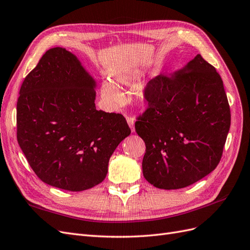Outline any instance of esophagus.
Masks as SVG:
<instances>
[{
  "mask_svg": "<svg viewBox=\"0 0 250 250\" xmlns=\"http://www.w3.org/2000/svg\"><path fill=\"white\" fill-rule=\"evenodd\" d=\"M126 122H127L128 125H130V127H131L132 133H135V125H134L135 122H134V119L132 117H126Z\"/></svg>",
  "mask_w": 250,
  "mask_h": 250,
  "instance_id": "esophagus-1",
  "label": "esophagus"
}]
</instances>
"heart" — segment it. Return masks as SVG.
Instances as JSON below:
<instances>
[{"instance_id": "b5f03b06", "label": "heart", "mask_w": 250, "mask_h": 250, "mask_svg": "<svg viewBox=\"0 0 250 250\" xmlns=\"http://www.w3.org/2000/svg\"><path fill=\"white\" fill-rule=\"evenodd\" d=\"M134 76H124V77H117V81L124 84H130L133 80ZM101 95L103 100L106 102L110 107H117L118 104L123 103V94L118 90V88L112 84L111 82H103L101 86ZM137 99L142 104H147L150 101L149 95L146 91L140 90L137 95Z\"/></svg>"}]
</instances>
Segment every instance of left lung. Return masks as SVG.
<instances>
[{
	"mask_svg": "<svg viewBox=\"0 0 250 250\" xmlns=\"http://www.w3.org/2000/svg\"><path fill=\"white\" fill-rule=\"evenodd\" d=\"M148 108L135 124L146 152V180L159 189H181L218 165L230 126V110L218 72L198 54L169 77L146 88Z\"/></svg>",
	"mask_w": 250,
	"mask_h": 250,
	"instance_id": "1",
	"label": "left lung"
}]
</instances>
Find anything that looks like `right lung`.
Here are the masks:
<instances>
[{
    "mask_svg": "<svg viewBox=\"0 0 250 250\" xmlns=\"http://www.w3.org/2000/svg\"><path fill=\"white\" fill-rule=\"evenodd\" d=\"M96 82L76 55L54 47L25 78L18 141L43 183L84 191L102 183L110 157L131 134L125 118L95 108Z\"/></svg>",
    "mask_w": 250,
    "mask_h": 250,
    "instance_id": "right-lung-1",
    "label": "right lung"
}]
</instances>
